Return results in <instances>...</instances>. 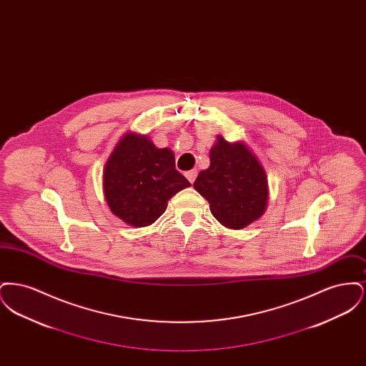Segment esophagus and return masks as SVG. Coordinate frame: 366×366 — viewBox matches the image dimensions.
Returning <instances> with one entry per match:
<instances>
[{"label": "esophagus", "mask_w": 366, "mask_h": 366, "mask_svg": "<svg viewBox=\"0 0 366 366\" xmlns=\"http://www.w3.org/2000/svg\"><path fill=\"white\" fill-rule=\"evenodd\" d=\"M185 175H187L188 181H189L191 184H193V182H194V179H196V177H197V170H191V172H187Z\"/></svg>", "instance_id": "esophagus-1"}]
</instances>
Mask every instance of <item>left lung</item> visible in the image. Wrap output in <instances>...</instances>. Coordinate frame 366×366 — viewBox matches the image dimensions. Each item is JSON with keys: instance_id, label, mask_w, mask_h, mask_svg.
<instances>
[{"instance_id": "8db88e82", "label": "left lung", "mask_w": 366, "mask_h": 366, "mask_svg": "<svg viewBox=\"0 0 366 366\" xmlns=\"http://www.w3.org/2000/svg\"><path fill=\"white\" fill-rule=\"evenodd\" d=\"M194 189L209 200L211 214L224 227L242 229L257 221L267 203V178L261 163L242 144L218 136L209 167L200 172Z\"/></svg>"}]
</instances>
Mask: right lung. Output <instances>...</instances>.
Here are the masks:
<instances>
[{"mask_svg":"<svg viewBox=\"0 0 366 366\" xmlns=\"http://www.w3.org/2000/svg\"><path fill=\"white\" fill-rule=\"evenodd\" d=\"M105 200L114 215L132 227H148L167 202L191 182L175 169L174 154L147 136L126 134L105 164Z\"/></svg>","mask_w":366,"mask_h":366,"instance_id":"1","label":"right lung"}]
</instances>
